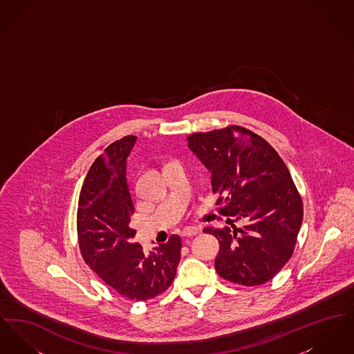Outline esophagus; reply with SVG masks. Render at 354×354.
<instances>
[{
  "instance_id": "obj_1",
  "label": "esophagus",
  "mask_w": 354,
  "mask_h": 354,
  "mask_svg": "<svg viewBox=\"0 0 354 354\" xmlns=\"http://www.w3.org/2000/svg\"><path fill=\"white\" fill-rule=\"evenodd\" d=\"M198 234H199V230L192 228V227H188V228H185V230L182 231L180 235L183 236V237H192V236L198 235Z\"/></svg>"
}]
</instances>
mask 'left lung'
I'll return each mask as SVG.
<instances>
[{
    "label": "left lung",
    "mask_w": 354,
    "mask_h": 354,
    "mask_svg": "<svg viewBox=\"0 0 354 354\" xmlns=\"http://www.w3.org/2000/svg\"><path fill=\"white\" fill-rule=\"evenodd\" d=\"M187 140L221 195L220 214L230 216L231 227L203 230L219 240L216 272L240 286L270 281L290 259L303 223V202L286 163L267 140L239 126Z\"/></svg>",
    "instance_id": "left-lung-1"
}]
</instances>
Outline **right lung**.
<instances>
[{
	"label": "right lung",
	"mask_w": 354,
	"mask_h": 354,
	"mask_svg": "<svg viewBox=\"0 0 354 354\" xmlns=\"http://www.w3.org/2000/svg\"><path fill=\"white\" fill-rule=\"evenodd\" d=\"M136 136L111 143L84 179L77 214L80 248L86 264L119 295L146 301L163 293L176 274L182 240L143 251L131 228L134 203L127 183V158Z\"/></svg>",
	"instance_id": "1"
}]
</instances>
